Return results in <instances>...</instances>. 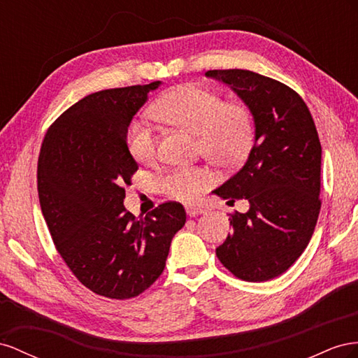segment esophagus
Masks as SVG:
<instances>
[{"instance_id":"1","label":"esophagus","mask_w":358,"mask_h":358,"mask_svg":"<svg viewBox=\"0 0 358 358\" xmlns=\"http://www.w3.org/2000/svg\"><path fill=\"white\" fill-rule=\"evenodd\" d=\"M186 213L190 217H195V216H199V214H202V213H206V210L198 207V206H186Z\"/></svg>"}]
</instances>
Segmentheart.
Segmentation results:
<instances>
[{"label": "heart", "mask_w": 358, "mask_h": 358, "mask_svg": "<svg viewBox=\"0 0 358 358\" xmlns=\"http://www.w3.org/2000/svg\"><path fill=\"white\" fill-rule=\"evenodd\" d=\"M157 118L196 134L198 148L207 159L232 165L246 157L253 141L250 110L241 103H224L223 97L198 85L173 88L152 106ZM127 148L136 162L150 163L157 155L155 130L144 121L134 122L127 131ZM211 181L202 168H177L166 173L162 186L169 196L196 199Z\"/></svg>", "instance_id": "b5f03b06"}]
</instances>
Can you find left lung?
Returning <instances> with one entry per match:
<instances>
[{
	"label": "left lung",
	"mask_w": 358,
	"mask_h": 358,
	"mask_svg": "<svg viewBox=\"0 0 358 358\" xmlns=\"http://www.w3.org/2000/svg\"><path fill=\"white\" fill-rule=\"evenodd\" d=\"M231 87L250 110L255 142L243 168L214 190L248 199L246 213L231 214L232 232L216 249L238 279L278 278L308 248L321 210V144L313 118L294 90L250 70H208Z\"/></svg>",
	"instance_id": "obj_1"
}]
</instances>
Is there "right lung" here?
<instances>
[{
	"label": "right lung",
	"mask_w": 358,
	"mask_h": 358,
	"mask_svg": "<svg viewBox=\"0 0 358 358\" xmlns=\"http://www.w3.org/2000/svg\"><path fill=\"white\" fill-rule=\"evenodd\" d=\"M160 84L84 97L48 129L40 148L38 199L55 248L84 287L108 299L150 288L186 223L178 202L162 203L144 219L122 203V186L138 171L127 148L129 126Z\"/></svg>",
	"instance_id": "1"
}]
</instances>
